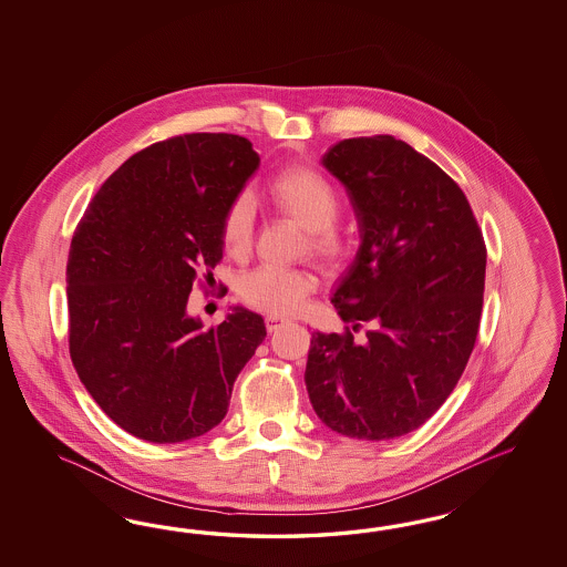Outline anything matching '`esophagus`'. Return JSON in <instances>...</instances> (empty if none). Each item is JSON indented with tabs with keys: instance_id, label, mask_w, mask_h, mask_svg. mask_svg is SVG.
Returning <instances> with one entry per match:
<instances>
[{
	"instance_id": "34e87169",
	"label": "esophagus",
	"mask_w": 567,
	"mask_h": 567,
	"mask_svg": "<svg viewBox=\"0 0 567 567\" xmlns=\"http://www.w3.org/2000/svg\"><path fill=\"white\" fill-rule=\"evenodd\" d=\"M285 324H289V318L275 316V313L266 316V328H268V332H275V330H278L280 327H285Z\"/></svg>"
}]
</instances>
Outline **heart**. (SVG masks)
I'll list each match as a JSON object with an SVG mask.
<instances>
[{"mask_svg":"<svg viewBox=\"0 0 567 567\" xmlns=\"http://www.w3.org/2000/svg\"><path fill=\"white\" fill-rule=\"evenodd\" d=\"M266 197L270 206L308 230L309 254L328 268H339L349 258L351 245L337 224L341 214V193L322 172L309 166H289L268 183ZM256 212L247 193H239L224 209L220 239L230 258L243 259L254 247ZM318 278L301 268L261 266L240 280L239 295L245 306L287 316L301 308L308 295L316 291Z\"/></svg>","mask_w":567,"mask_h":567,"instance_id":"b5f03b06","label":"heart"}]
</instances>
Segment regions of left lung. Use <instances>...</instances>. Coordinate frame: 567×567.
Wrapping results in <instances>:
<instances>
[{
    "label": "left lung",
    "instance_id": "8db88e82",
    "mask_svg": "<svg viewBox=\"0 0 567 567\" xmlns=\"http://www.w3.org/2000/svg\"><path fill=\"white\" fill-rule=\"evenodd\" d=\"M322 162L351 197L361 245L332 297L344 332L311 334L309 401L328 429L389 441L420 429L464 374L486 245L464 190L405 141L344 138Z\"/></svg>",
    "mask_w": 567,
    "mask_h": 567
}]
</instances>
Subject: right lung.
I'll return each instance as SVG.
<instances>
[{
	"mask_svg": "<svg viewBox=\"0 0 567 567\" xmlns=\"http://www.w3.org/2000/svg\"><path fill=\"white\" fill-rule=\"evenodd\" d=\"M228 133L157 141L114 172L70 243V360L89 395L128 434L183 443L218 426L235 380L266 337L245 308L209 330L189 292L223 259L224 209L258 171Z\"/></svg>",
	"mask_w": 567,
	"mask_h": 567,
	"instance_id": "add662e5",
	"label": "right lung"
}]
</instances>
